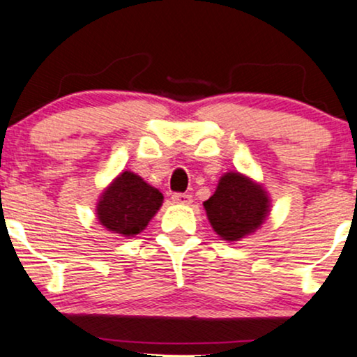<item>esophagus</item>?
Wrapping results in <instances>:
<instances>
[{"label": "esophagus", "instance_id": "34e87169", "mask_svg": "<svg viewBox=\"0 0 357 357\" xmlns=\"http://www.w3.org/2000/svg\"><path fill=\"white\" fill-rule=\"evenodd\" d=\"M173 201L176 204H186L189 206L192 202V196L191 194H186V192H178V194H173Z\"/></svg>", "mask_w": 357, "mask_h": 357}]
</instances>
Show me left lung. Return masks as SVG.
I'll use <instances>...</instances> for the list:
<instances>
[{
	"label": "left lung",
	"mask_w": 357,
	"mask_h": 357,
	"mask_svg": "<svg viewBox=\"0 0 357 357\" xmlns=\"http://www.w3.org/2000/svg\"><path fill=\"white\" fill-rule=\"evenodd\" d=\"M207 219L219 237L236 242L255 232L267 219L270 199L264 186L241 173H225L204 202Z\"/></svg>",
	"instance_id": "obj_1"
}]
</instances>
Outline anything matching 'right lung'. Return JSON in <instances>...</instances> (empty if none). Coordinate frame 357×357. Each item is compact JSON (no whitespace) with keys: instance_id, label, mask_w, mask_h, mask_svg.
<instances>
[{"instance_id":"add662e5","label":"right lung","mask_w":357,"mask_h":357,"mask_svg":"<svg viewBox=\"0 0 357 357\" xmlns=\"http://www.w3.org/2000/svg\"><path fill=\"white\" fill-rule=\"evenodd\" d=\"M163 204V194L132 171L116 176L97 202V219L107 231L137 236Z\"/></svg>"}]
</instances>
